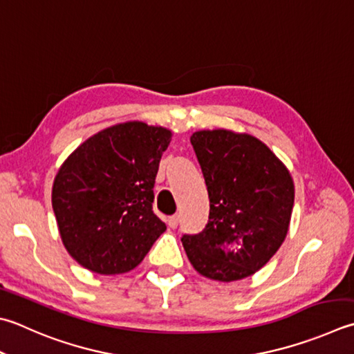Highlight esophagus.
Wrapping results in <instances>:
<instances>
[{
  "instance_id": "34e87169",
  "label": "esophagus",
  "mask_w": 354,
  "mask_h": 354,
  "mask_svg": "<svg viewBox=\"0 0 354 354\" xmlns=\"http://www.w3.org/2000/svg\"><path fill=\"white\" fill-rule=\"evenodd\" d=\"M177 225H178V217L177 216H172V217L168 218V226H169V228L174 230V228H177Z\"/></svg>"
}]
</instances>
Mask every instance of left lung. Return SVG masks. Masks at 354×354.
<instances>
[{
    "label": "left lung",
    "instance_id": "left-lung-1",
    "mask_svg": "<svg viewBox=\"0 0 354 354\" xmlns=\"http://www.w3.org/2000/svg\"><path fill=\"white\" fill-rule=\"evenodd\" d=\"M191 145L209 196L208 223L183 234L200 274L232 282L254 274L281 248L290 226L295 185L268 146L248 134L198 131Z\"/></svg>",
    "mask_w": 354,
    "mask_h": 354
}]
</instances>
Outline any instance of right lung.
<instances>
[{"instance_id": "1", "label": "right lung", "mask_w": 354, "mask_h": 354, "mask_svg": "<svg viewBox=\"0 0 354 354\" xmlns=\"http://www.w3.org/2000/svg\"><path fill=\"white\" fill-rule=\"evenodd\" d=\"M171 131L115 124L78 146L59 168L52 208L77 262L98 274L134 270L166 225L152 211L154 183Z\"/></svg>"}]
</instances>
